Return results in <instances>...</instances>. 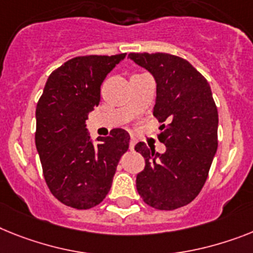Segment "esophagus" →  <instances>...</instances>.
<instances>
[{"label": "esophagus", "instance_id": "esophagus-1", "mask_svg": "<svg viewBox=\"0 0 253 253\" xmlns=\"http://www.w3.org/2000/svg\"><path fill=\"white\" fill-rule=\"evenodd\" d=\"M135 145H136V139H135V137H131V139H130V149L133 150Z\"/></svg>", "mask_w": 253, "mask_h": 253}]
</instances>
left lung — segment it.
I'll return each mask as SVG.
<instances>
[{"label": "left lung", "mask_w": 253, "mask_h": 253, "mask_svg": "<svg viewBox=\"0 0 253 253\" xmlns=\"http://www.w3.org/2000/svg\"><path fill=\"white\" fill-rule=\"evenodd\" d=\"M152 74L157 84L153 114L162 123L161 154L137 143L145 158L136 177V189L146 205L176 210L188 205L205 185L217 150V108L209 82L185 59L163 52L128 54Z\"/></svg>", "instance_id": "obj_1"}]
</instances>
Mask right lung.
<instances>
[{
	"mask_svg": "<svg viewBox=\"0 0 253 253\" xmlns=\"http://www.w3.org/2000/svg\"><path fill=\"white\" fill-rule=\"evenodd\" d=\"M126 54L71 59L50 74L36 108V148L50 192L65 206L95 207L109 193L130 135L122 128L90 139L86 120L100 103L103 81Z\"/></svg>",
	"mask_w": 253,
	"mask_h": 253,
	"instance_id": "1",
	"label": "right lung"
}]
</instances>
